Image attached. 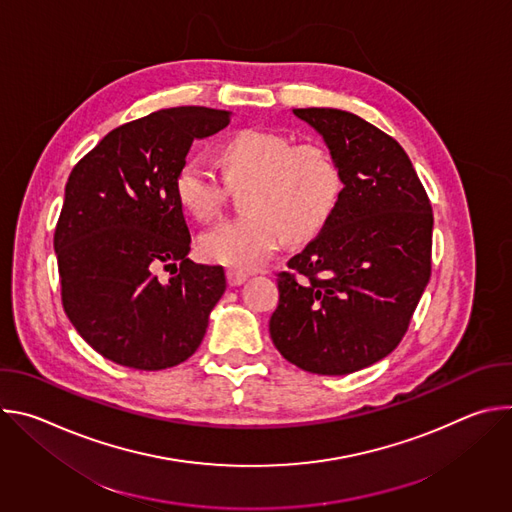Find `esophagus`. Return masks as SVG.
I'll use <instances>...</instances> for the list:
<instances>
[{
    "label": "esophagus",
    "instance_id": "obj_1",
    "mask_svg": "<svg viewBox=\"0 0 512 512\" xmlns=\"http://www.w3.org/2000/svg\"><path fill=\"white\" fill-rule=\"evenodd\" d=\"M227 281H229V285H231V287H237V285H241V283H245V281H247V273L229 269V271H227Z\"/></svg>",
    "mask_w": 512,
    "mask_h": 512
}]
</instances>
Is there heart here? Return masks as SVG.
Returning <instances> with one entry per match:
<instances>
[{"label": "heart", "mask_w": 512, "mask_h": 512, "mask_svg": "<svg viewBox=\"0 0 512 512\" xmlns=\"http://www.w3.org/2000/svg\"><path fill=\"white\" fill-rule=\"evenodd\" d=\"M225 178H251L247 214L229 218L198 239L204 261L233 271L261 267L281 245L316 235L334 214L342 194L340 168L322 143H298L271 129H243L221 150ZM176 196L198 221H210L223 206L227 184L200 158L190 156L176 176Z\"/></svg>", "instance_id": "heart-1"}]
</instances>
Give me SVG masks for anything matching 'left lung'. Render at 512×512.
I'll return each mask as SVG.
<instances>
[{
    "instance_id": "8db88e82",
    "label": "left lung",
    "mask_w": 512,
    "mask_h": 512,
    "mask_svg": "<svg viewBox=\"0 0 512 512\" xmlns=\"http://www.w3.org/2000/svg\"><path fill=\"white\" fill-rule=\"evenodd\" d=\"M342 174L322 233L277 275L269 334L281 356L316 375L367 369L401 342L431 275L433 214L401 145L342 109H294Z\"/></svg>"
}]
</instances>
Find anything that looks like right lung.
I'll return each instance as SVG.
<instances>
[{
  "label": "right lung",
  "mask_w": 512,
  "mask_h": 512,
  "mask_svg": "<svg viewBox=\"0 0 512 512\" xmlns=\"http://www.w3.org/2000/svg\"><path fill=\"white\" fill-rule=\"evenodd\" d=\"M231 117L208 107L150 113L107 133L68 176L54 233L62 306L85 342L121 367L184 362L225 294L223 267L188 257L174 184L192 141Z\"/></svg>",
  "instance_id": "right-lung-1"
}]
</instances>
